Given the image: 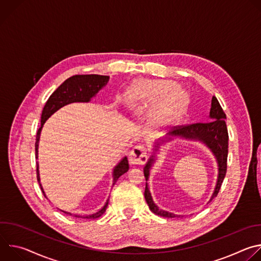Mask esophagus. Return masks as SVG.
<instances>
[{
	"label": "esophagus",
	"mask_w": 261,
	"mask_h": 261,
	"mask_svg": "<svg viewBox=\"0 0 261 261\" xmlns=\"http://www.w3.org/2000/svg\"><path fill=\"white\" fill-rule=\"evenodd\" d=\"M147 160L146 148L142 144L135 145L130 154H129V162L131 165H142Z\"/></svg>",
	"instance_id": "obj_1"
}]
</instances>
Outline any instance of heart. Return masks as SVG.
I'll use <instances>...</instances> for the list:
<instances>
[{"instance_id": "1", "label": "heart", "mask_w": 261, "mask_h": 261, "mask_svg": "<svg viewBox=\"0 0 261 261\" xmlns=\"http://www.w3.org/2000/svg\"><path fill=\"white\" fill-rule=\"evenodd\" d=\"M164 85L155 81H141L134 84L128 91V101L130 104H147L155 96L163 90ZM151 123L158 125L160 119L156 116L151 117Z\"/></svg>"}]
</instances>
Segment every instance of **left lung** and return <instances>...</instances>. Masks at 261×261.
Segmentation results:
<instances>
[{"label":"left lung","instance_id":"8db88e82","mask_svg":"<svg viewBox=\"0 0 261 261\" xmlns=\"http://www.w3.org/2000/svg\"><path fill=\"white\" fill-rule=\"evenodd\" d=\"M226 115L224 111H223L219 101L214 96L212 98V107L210 110V121L203 122V123H196L191 125H186V126H178L176 129L172 130L167 134V137L165 139H162L161 142H168L172 140V137L178 136L186 139H191V140H199L203 142L212 153L214 154L217 163H218V178L216 182V187L214 190V193L210 199V201L213 200L214 197H216L219 193V190L221 188V185L223 182V179L225 177L226 170H227V155H228V132L227 127L225 123ZM160 142H156L154 145L155 153L159 150ZM155 153L151 156L146 162L143 173L145 176V180L148 179L150 176V170L152 168L153 163L155 162ZM144 198L146 200V203L150 207V210L161 217L164 218H175L179 217L177 215H174L172 213H168L166 211L160 210L155 202L153 201L152 195L150 190L147 187V182H145V190H144ZM208 201V202H210Z\"/></svg>","mask_w":261,"mask_h":261}]
</instances>
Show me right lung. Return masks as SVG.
Returning a JSON list of instances; mask_svg holds the SVG:
<instances>
[{"label": "right lung", "instance_id": "right-lung-1", "mask_svg": "<svg viewBox=\"0 0 261 261\" xmlns=\"http://www.w3.org/2000/svg\"><path fill=\"white\" fill-rule=\"evenodd\" d=\"M109 81V76L105 75H98V74H87V75H74L66 80L48 98L47 102L45 103V106L43 107L42 115H41V127L39 128L38 132L36 135V143H35V150H36V159L38 158V145H39V139H40V133L42 130V127L46 120L54 115L57 110L62 108L63 106L74 103V102H90L93 97L96 96V94L107 84ZM129 169L128 159L127 157H124L119 164L114 168L113 176H114V184L118 180V178L127 172ZM37 179L40 185V188L42 190L43 195L46 197L44 190L40 182V176H39V165L37 162ZM108 205V199L105 202L104 206L98 211L95 214L89 215V216H81V215H72L69 212H65L60 210L61 212L76 217V218H86V219H97L100 216L104 214L106 211V207Z\"/></svg>", "mask_w": 261, "mask_h": 261}]
</instances>
